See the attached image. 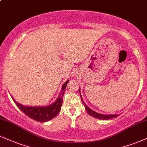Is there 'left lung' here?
<instances>
[{
    "label": "left lung",
    "instance_id": "left-lung-1",
    "mask_svg": "<svg viewBox=\"0 0 147 147\" xmlns=\"http://www.w3.org/2000/svg\"><path fill=\"white\" fill-rule=\"evenodd\" d=\"M79 92H80V89H79ZM80 97H81V100H82V104L85 107V110H86V111L87 112V113L88 114V115L92 116V117H93L94 118H96V119H102V120H108V119L116 118V117H117L118 116H119L118 115H101V114L97 113V112H96L95 111H93V110H92L91 109H90V108H88V107L84 104V102L83 101V99L82 97V95H81V94H80Z\"/></svg>",
    "mask_w": 147,
    "mask_h": 147
}]
</instances>
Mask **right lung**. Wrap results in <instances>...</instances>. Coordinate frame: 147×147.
<instances>
[{
  "label": "right lung",
  "mask_w": 147,
  "mask_h": 147,
  "mask_svg": "<svg viewBox=\"0 0 147 147\" xmlns=\"http://www.w3.org/2000/svg\"><path fill=\"white\" fill-rule=\"evenodd\" d=\"M68 82L69 80L66 81V82L64 83V84L63 85L61 93H60L59 97H58L55 102L52 104L49 105L48 106H25L18 103L15 99H13V100L15 102L16 106L18 107V108L30 119L39 121V122H46V121L51 120L55 117L61 110L65 90Z\"/></svg>",
  "instance_id": "obj_1"
}]
</instances>
